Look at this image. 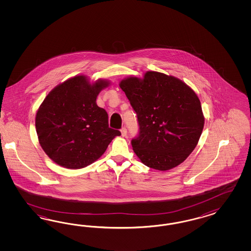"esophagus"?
<instances>
[{"label": "esophagus", "mask_w": 251, "mask_h": 251, "mask_svg": "<svg viewBox=\"0 0 251 251\" xmlns=\"http://www.w3.org/2000/svg\"><path fill=\"white\" fill-rule=\"evenodd\" d=\"M121 132H122V137L127 136V129H126V128H122V129H121Z\"/></svg>", "instance_id": "esophagus-1"}]
</instances>
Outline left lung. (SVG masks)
I'll return each mask as SVG.
<instances>
[{"label": "left lung", "instance_id": "1", "mask_svg": "<svg viewBox=\"0 0 251 251\" xmlns=\"http://www.w3.org/2000/svg\"><path fill=\"white\" fill-rule=\"evenodd\" d=\"M120 87L136 112L140 130L131 145L142 163L166 171L187 159L204 126L196 93L178 78L152 71L143 79H123Z\"/></svg>", "mask_w": 251, "mask_h": 251}]
</instances>
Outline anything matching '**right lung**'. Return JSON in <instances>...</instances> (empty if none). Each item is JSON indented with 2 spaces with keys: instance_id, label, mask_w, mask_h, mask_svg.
Here are the masks:
<instances>
[{
  "instance_id": "right-lung-1",
  "label": "right lung",
  "mask_w": 251,
  "mask_h": 251,
  "mask_svg": "<svg viewBox=\"0 0 251 251\" xmlns=\"http://www.w3.org/2000/svg\"><path fill=\"white\" fill-rule=\"evenodd\" d=\"M108 84L105 79L90 84L86 76L76 75L54 87L38 107L39 145L59 166L69 169L87 167L122 134L108 127L106 110L96 102Z\"/></svg>"
}]
</instances>
